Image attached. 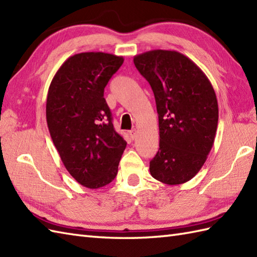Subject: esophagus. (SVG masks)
<instances>
[{
	"label": "esophagus",
	"mask_w": 257,
	"mask_h": 257,
	"mask_svg": "<svg viewBox=\"0 0 257 257\" xmlns=\"http://www.w3.org/2000/svg\"><path fill=\"white\" fill-rule=\"evenodd\" d=\"M137 130L136 129H133V130H130V133H129V135H130V137H132V139L134 140V139H136V137H137Z\"/></svg>",
	"instance_id": "1"
}]
</instances>
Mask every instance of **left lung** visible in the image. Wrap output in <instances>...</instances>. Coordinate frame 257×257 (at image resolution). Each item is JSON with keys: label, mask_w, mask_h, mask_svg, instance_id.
<instances>
[{"label": "left lung", "mask_w": 257, "mask_h": 257, "mask_svg": "<svg viewBox=\"0 0 257 257\" xmlns=\"http://www.w3.org/2000/svg\"><path fill=\"white\" fill-rule=\"evenodd\" d=\"M154 91L159 117V150L150 173L169 185L200 171L214 144L219 120L215 91L198 65L176 51L155 50L134 57Z\"/></svg>", "instance_id": "1"}]
</instances>
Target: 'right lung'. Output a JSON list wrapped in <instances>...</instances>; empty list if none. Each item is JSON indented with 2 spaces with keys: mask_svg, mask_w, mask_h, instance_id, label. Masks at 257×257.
Wrapping results in <instances>:
<instances>
[{
  "mask_svg": "<svg viewBox=\"0 0 257 257\" xmlns=\"http://www.w3.org/2000/svg\"><path fill=\"white\" fill-rule=\"evenodd\" d=\"M123 57L101 52L64 62L48 88L46 120L65 168L76 181L98 189L116 178L127 143L116 133L103 90Z\"/></svg>",
  "mask_w": 257,
  "mask_h": 257,
  "instance_id": "add662e5",
  "label": "right lung"
}]
</instances>
